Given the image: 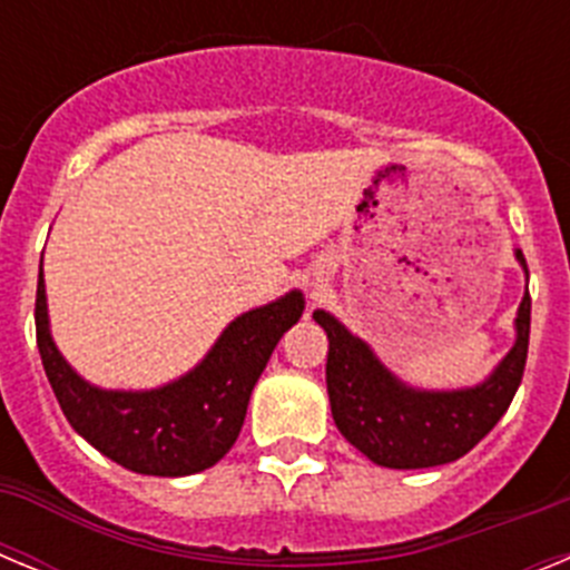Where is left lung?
<instances>
[{
	"mask_svg": "<svg viewBox=\"0 0 570 570\" xmlns=\"http://www.w3.org/2000/svg\"><path fill=\"white\" fill-rule=\"evenodd\" d=\"M517 259L525 265L522 250H517ZM314 320L328 334L325 380L342 436L376 465L434 468L465 456L511 405L525 374L531 294H525L517 314V345L491 380L451 394L402 387L365 342L347 334L334 316L316 311Z\"/></svg>",
	"mask_w": 570,
	"mask_h": 570,
	"instance_id": "1",
	"label": "left lung"
}]
</instances>
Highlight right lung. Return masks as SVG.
I'll return each instance as SVG.
<instances>
[{
	"label": "right lung",
	"instance_id": "1",
	"mask_svg": "<svg viewBox=\"0 0 570 570\" xmlns=\"http://www.w3.org/2000/svg\"><path fill=\"white\" fill-rule=\"evenodd\" d=\"M302 294H288L230 322L205 362L174 385L125 394L79 380L48 331L42 265L37 285V345L62 414L79 436L148 476H188L216 465L245 422L250 391L276 342L302 316Z\"/></svg>",
	"mask_w": 570,
	"mask_h": 570
}]
</instances>
